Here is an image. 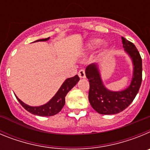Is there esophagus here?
<instances>
[{
	"mask_svg": "<svg viewBox=\"0 0 150 150\" xmlns=\"http://www.w3.org/2000/svg\"><path fill=\"white\" fill-rule=\"evenodd\" d=\"M78 75L81 79H84L86 77V73H85L84 69H80L78 72Z\"/></svg>",
	"mask_w": 150,
	"mask_h": 150,
	"instance_id": "1",
	"label": "esophagus"
}]
</instances>
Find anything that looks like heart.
Returning a JSON list of instances; mask_svg holds the SVG:
<instances>
[{
  "label": "heart",
  "mask_w": 150,
  "mask_h": 150,
  "mask_svg": "<svg viewBox=\"0 0 150 150\" xmlns=\"http://www.w3.org/2000/svg\"><path fill=\"white\" fill-rule=\"evenodd\" d=\"M100 40L99 39H92L91 40L88 41V43H87V47L89 50H95L97 46H98L100 43Z\"/></svg>",
  "instance_id": "heart-1"
}]
</instances>
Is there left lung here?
Here are the masks:
<instances>
[{
  "label": "left lung",
  "mask_w": 150,
  "mask_h": 150,
  "mask_svg": "<svg viewBox=\"0 0 150 150\" xmlns=\"http://www.w3.org/2000/svg\"><path fill=\"white\" fill-rule=\"evenodd\" d=\"M122 41L134 66L132 83L128 88L121 91H110L103 84L97 64H91L86 68V76L89 82L88 100L100 114H116L124 110L134 100L142 82V59L138 50L125 38H122Z\"/></svg>",
  "instance_id": "obj_1"
}]
</instances>
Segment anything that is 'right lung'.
<instances>
[{"instance_id": "1", "label": "right lung", "mask_w": 150, "mask_h": 150, "mask_svg": "<svg viewBox=\"0 0 150 150\" xmlns=\"http://www.w3.org/2000/svg\"><path fill=\"white\" fill-rule=\"evenodd\" d=\"M50 39V38H45V39L38 40L34 41H46ZM79 77L76 75V76H73V77L68 78L64 82L62 86L57 91L55 96L46 104L39 107H30V106L27 105L25 103L22 101L20 99H18L16 96L17 100L20 103L21 105L25 108L29 112L32 113L34 115L40 116H51L57 114L58 112H60L63 107L65 104V97L68 91L73 88V87L79 82Z\"/></svg>"}]
</instances>
